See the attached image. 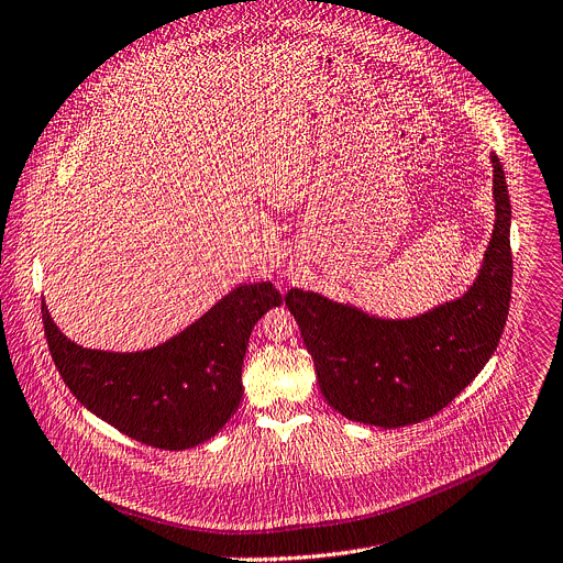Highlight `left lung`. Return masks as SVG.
I'll return each mask as SVG.
<instances>
[{
    "label": "left lung",
    "mask_w": 563,
    "mask_h": 563,
    "mask_svg": "<svg viewBox=\"0 0 563 563\" xmlns=\"http://www.w3.org/2000/svg\"><path fill=\"white\" fill-rule=\"evenodd\" d=\"M494 231L470 289L411 319H384L323 294L289 289L305 347L325 401L352 422L382 429L418 424L465 390L494 354L512 294V207L496 155Z\"/></svg>",
    "instance_id": "left-lung-1"
}]
</instances>
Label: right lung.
Wrapping results in <instances>:
<instances>
[{
  "label": "right lung",
  "instance_id": "obj_1",
  "mask_svg": "<svg viewBox=\"0 0 563 563\" xmlns=\"http://www.w3.org/2000/svg\"><path fill=\"white\" fill-rule=\"evenodd\" d=\"M276 305L269 280L240 285L179 334L139 352L74 343L46 302L42 321L54 364L87 411L136 442L181 451L211 440L238 411L251 330Z\"/></svg>",
  "mask_w": 563,
  "mask_h": 563
}]
</instances>
